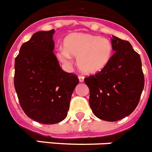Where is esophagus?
<instances>
[{
    "instance_id": "1",
    "label": "esophagus",
    "mask_w": 152,
    "mask_h": 152,
    "mask_svg": "<svg viewBox=\"0 0 152 152\" xmlns=\"http://www.w3.org/2000/svg\"><path fill=\"white\" fill-rule=\"evenodd\" d=\"M79 80H80V83H83L84 81V77L83 76H79Z\"/></svg>"
}]
</instances>
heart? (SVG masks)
I'll use <instances>...</instances> for the list:
<instances>
[{"mask_svg": "<svg viewBox=\"0 0 152 152\" xmlns=\"http://www.w3.org/2000/svg\"><path fill=\"white\" fill-rule=\"evenodd\" d=\"M63 47L57 53L60 61L69 64L71 56L77 57L79 69L89 75L98 73L105 69L114 50L110 39L83 33L67 35L63 40Z\"/></svg>", "mask_w": 152, "mask_h": 152, "instance_id": "b5f03b06", "label": "heart"}]
</instances>
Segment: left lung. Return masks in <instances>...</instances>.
Wrapping results in <instances>:
<instances>
[{
	"instance_id": "8db88e82",
	"label": "left lung",
	"mask_w": 152,
	"mask_h": 152,
	"mask_svg": "<svg viewBox=\"0 0 152 152\" xmlns=\"http://www.w3.org/2000/svg\"><path fill=\"white\" fill-rule=\"evenodd\" d=\"M114 54L99 72L86 77L89 88V105L99 118L115 122L131 114L137 107L145 78L139 54L129 41L113 36Z\"/></svg>"
}]
</instances>
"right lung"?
<instances>
[{"label":"right lung","mask_w":152,"mask_h":152,"mask_svg":"<svg viewBox=\"0 0 152 152\" xmlns=\"http://www.w3.org/2000/svg\"><path fill=\"white\" fill-rule=\"evenodd\" d=\"M54 33H35L22 44L14 63V87L21 108L29 118L47 125L66 117L79 83L76 75L62 69L53 52Z\"/></svg>","instance_id":"obj_1"}]
</instances>
